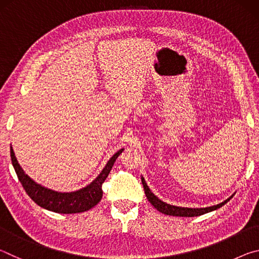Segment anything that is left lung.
Returning a JSON list of instances; mask_svg holds the SVG:
<instances>
[{"label": "left lung", "mask_w": 259, "mask_h": 259, "mask_svg": "<svg viewBox=\"0 0 259 259\" xmlns=\"http://www.w3.org/2000/svg\"><path fill=\"white\" fill-rule=\"evenodd\" d=\"M142 183L144 186V190H145V194L147 196L148 201H150L151 204L154 207L156 210H159L160 212L164 213V214H169V216H178V217H195V216H201V214L207 213L210 211H213L218 208H221L224 205L225 203H227L230 201V199H232V196L230 199L225 200L224 202L219 203L217 205H212V207H207V208H183V207H176V205H171L163 202L161 201L156 195L153 194L151 192L150 188H148L147 184L145 182L144 177H142Z\"/></svg>", "instance_id": "8db88e82"}]
</instances>
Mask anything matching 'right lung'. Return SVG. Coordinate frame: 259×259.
<instances>
[{"label":"right lung","instance_id":"add662e5","mask_svg":"<svg viewBox=\"0 0 259 259\" xmlns=\"http://www.w3.org/2000/svg\"><path fill=\"white\" fill-rule=\"evenodd\" d=\"M122 152H123V148L117 151L109 159L107 164L102 170V172L99 174V176L87 187L71 193H61L49 190V188L43 187L40 184L35 183L28 175L25 174L23 168L19 165L18 161L16 159L14 150H12V147L10 148L12 165H14L19 182L29 198L40 207L58 213L83 212L94 208L103 196V183L107 178L108 174L111 172L114 162L116 161Z\"/></svg>","mask_w":259,"mask_h":259}]
</instances>
